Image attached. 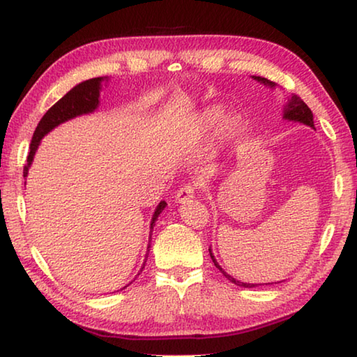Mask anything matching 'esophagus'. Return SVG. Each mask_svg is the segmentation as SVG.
I'll return each mask as SVG.
<instances>
[{"mask_svg": "<svg viewBox=\"0 0 357 357\" xmlns=\"http://www.w3.org/2000/svg\"><path fill=\"white\" fill-rule=\"evenodd\" d=\"M193 197H195V187H193V185H183L176 192V195H174V198H176L178 203L189 202V200H192Z\"/></svg>", "mask_w": 357, "mask_h": 357, "instance_id": "34e87169", "label": "esophagus"}]
</instances>
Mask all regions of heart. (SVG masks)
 I'll list each match as a JSON object with an SVG mask.
<instances>
[{"label": "heart", "instance_id": "obj_1", "mask_svg": "<svg viewBox=\"0 0 357 357\" xmlns=\"http://www.w3.org/2000/svg\"><path fill=\"white\" fill-rule=\"evenodd\" d=\"M223 118V110L219 107H209L202 113L200 119H198V130L202 134H208L213 130L217 124L220 123ZM238 134V123L234 119H225L220 124L219 135L223 142L231 140V138Z\"/></svg>", "mask_w": 357, "mask_h": 357}]
</instances>
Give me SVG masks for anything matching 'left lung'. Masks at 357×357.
<instances>
[{
	"label": "left lung",
	"mask_w": 357,
	"mask_h": 357,
	"mask_svg": "<svg viewBox=\"0 0 357 357\" xmlns=\"http://www.w3.org/2000/svg\"><path fill=\"white\" fill-rule=\"evenodd\" d=\"M252 78H253V80H257V82H259L261 84H264V86H268V88L275 89V86H277V83L271 82V80H268V78H264V77L252 75ZM282 113H283V119L294 121V123H302V124L309 126V128H312V129H315V124H313V113H312L310 108L307 107L305 102L299 98V96H296V94L288 96L287 102L282 107ZM209 255H211V258H213L215 268L219 269L220 273L225 275L229 282L234 283V285L243 287V288H255L258 285H273V283H245V282L236 280V279H234V277L227 274L225 271L222 269V266L217 263V259L214 258V253H213V250H211V247H209ZM275 283H280V282H275Z\"/></svg>",
	"instance_id": "left-lung-1"
}]
</instances>
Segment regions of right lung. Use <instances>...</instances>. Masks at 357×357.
Masks as SVG:
<instances>
[{
	"label": "right lung",
	"instance_id": "right-lung-1",
	"mask_svg": "<svg viewBox=\"0 0 357 357\" xmlns=\"http://www.w3.org/2000/svg\"><path fill=\"white\" fill-rule=\"evenodd\" d=\"M107 80V77H98V78H89V80H84L82 83L75 84L70 91L64 96V98L59 99L55 105H53L50 110H48L42 119L39 121L38 128H36L34 134H33V140L31 144H29V154L26 159V165L23 168V176H28V170L31 167L33 160H34V154L38 151L40 140L44 138L48 132H52L55 128H58L59 124L66 123V121L74 119L77 116H82V114H89L98 110V107L100 104V89H102V82ZM167 203L160 202L157 204V208L153 214V219H151V227H149V241H151V233H153V228L155 225L157 217L160 215L162 211L165 209ZM151 244H148V252H149ZM148 252L146 257L143 259V266L140 269V273L144 268V263L148 259ZM138 273L137 275H140ZM132 283V282H130ZM129 283V285H130ZM129 285L123 287L121 289L128 288Z\"/></svg>",
	"mask_w": 357,
	"mask_h": 357
}]
</instances>
